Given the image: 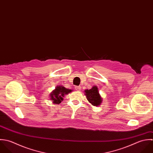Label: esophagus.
<instances>
[{
    "label": "esophagus",
    "mask_w": 153,
    "mask_h": 153,
    "mask_svg": "<svg viewBox=\"0 0 153 153\" xmlns=\"http://www.w3.org/2000/svg\"><path fill=\"white\" fill-rule=\"evenodd\" d=\"M75 88V90H77V91H80L81 90V87L79 86H76Z\"/></svg>",
    "instance_id": "34e87169"
}]
</instances>
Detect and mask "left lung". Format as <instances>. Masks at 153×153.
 Segmentation results:
<instances>
[{
  "label": "left lung",
  "mask_w": 153,
  "mask_h": 153,
  "mask_svg": "<svg viewBox=\"0 0 153 153\" xmlns=\"http://www.w3.org/2000/svg\"><path fill=\"white\" fill-rule=\"evenodd\" d=\"M84 93L87 100L93 105L97 107L101 104L102 99L97 86H93L90 90H84Z\"/></svg>",
  "instance_id": "8db88e82"
}]
</instances>
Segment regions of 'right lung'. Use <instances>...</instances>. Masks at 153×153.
<instances>
[{
	"instance_id": "obj_1",
	"label": "right lung",
	"mask_w": 153,
	"mask_h": 153,
	"mask_svg": "<svg viewBox=\"0 0 153 153\" xmlns=\"http://www.w3.org/2000/svg\"><path fill=\"white\" fill-rule=\"evenodd\" d=\"M72 90L66 88L63 85L57 86L50 94V99L54 104H60L62 101L63 100V97L65 95L68 94L72 92Z\"/></svg>"
}]
</instances>
